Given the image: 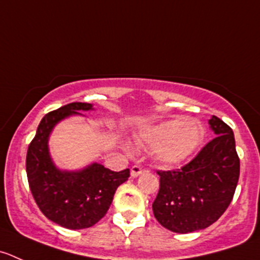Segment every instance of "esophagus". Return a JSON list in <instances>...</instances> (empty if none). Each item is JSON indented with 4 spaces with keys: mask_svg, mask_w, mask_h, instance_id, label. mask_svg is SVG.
<instances>
[{
    "mask_svg": "<svg viewBox=\"0 0 260 260\" xmlns=\"http://www.w3.org/2000/svg\"><path fill=\"white\" fill-rule=\"evenodd\" d=\"M143 171V169L141 168L140 165H133L132 168H131V175L133 176V178H137L138 175H141Z\"/></svg>",
    "mask_w": 260,
    "mask_h": 260,
    "instance_id": "esophagus-1",
    "label": "esophagus"
}]
</instances>
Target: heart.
I'll list each match as a JSON object with an SVG mask.
<instances>
[{
	"mask_svg": "<svg viewBox=\"0 0 260 260\" xmlns=\"http://www.w3.org/2000/svg\"><path fill=\"white\" fill-rule=\"evenodd\" d=\"M205 136L202 124L181 117L161 122L142 133V141L155 148L158 162L168 166L179 165L188 160L200 147Z\"/></svg>",
	"mask_w": 260,
	"mask_h": 260,
	"instance_id": "1",
	"label": "heart"
}]
</instances>
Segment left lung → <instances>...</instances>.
Listing matches in <instances>:
<instances>
[{
    "instance_id": "1",
    "label": "left lung",
    "mask_w": 260,
    "mask_h": 260,
    "mask_svg": "<svg viewBox=\"0 0 260 260\" xmlns=\"http://www.w3.org/2000/svg\"><path fill=\"white\" fill-rule=\"evenodd\" d=\"M216 137L184 166L158 170L160 189L153 216L173 233L188 234L208 228L223 215L235 194L240 158L234 132L223 120L210 119Z\"/></svg>"
}]
</instances>
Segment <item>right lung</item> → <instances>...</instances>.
Here are the masks:
<instances>
[{"label": "right lung", "mask_w": 260, "mask_h": 260, "mask_svg": "<svg viewBox=\"0 0 260 260\" xmlns=\"http://www.w3.org/2000/svg\"><path fill=\"white\" fill-rule=\"evenodd\" d=\"M89 103H71L49 112L39 123L26 153V175L35 203L43 215L66 229L80 230L99 222L112 205L118 186L129 178V169L112 171L91 164L81 171H60L48 152V137L59 120L79 110H90Z\"/></svg>", "instance_id": "right-lung-1"}]
</instances>
